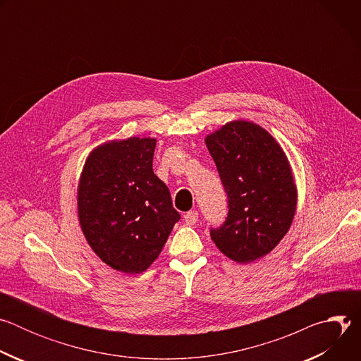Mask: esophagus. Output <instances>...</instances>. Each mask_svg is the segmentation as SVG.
Returning a JSON list of instances; mask_svg holds the SVG:
<instances>
[{"instance_id": "obj_1", "label": "esophagus", "mask_w": 361, "mask_h": 361, "mask_svg": "<svg viewBox=\"0 0 361 361\" xmlns=\"http://www.w3.org/2000/svg\"><path fill=\"white\" fill-rule=\"evenodd\" d=\"M198 220V213L197 212H188L184 214V221L187 226H194Z\"/></svg>"}]
</instances>
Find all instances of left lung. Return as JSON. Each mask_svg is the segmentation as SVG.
Segmentation results:
<instances>
[{
  "label": "left lung",
  "instance_id": "obj_1",
  "mask_svg": "<svg viewBox=\"0 0 361 361\" xmlns=\"http://www.w3.org/2000/svg\"><path fill=\"white\" fill-rule=\"evenodd\" d=\"M228 197V216L212 238L238 264L267 255L287 234L297 187L286 152L259 124L235 120L205 137Z\"/></svg>",
  "mask_w": 361,
  "mask_h": 361
}]
</instances>
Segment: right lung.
Returning <instances> with one entry per match:
<instances>
[{
  "label": "right lung",
  "instance_id": "right-lung-1",
  "mask_svg": "<svg viewBox=\"0 0 361 361\" xmlns=\"http://www.w3.org/2000/svg\"><path fill=\"white\" fill-rule=\"evenodd\" d=\"M156 138L130 137L95 147L77 190L82 234L102 263L145 271L180 220L169 187L152 171Z\"/></svg>",
  "mask_w": 361,
  "mask_h": 361
}]
</instances>
